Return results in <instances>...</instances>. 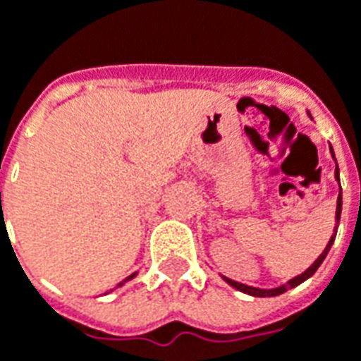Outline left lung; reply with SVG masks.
<instances>
[{
	"label": "left lung",
	"mask_w": 361,
	"mask_h": 361,
	"mask_svg": "<svg viewBox=\"0 0 361 361\" xmlns=\"http://www.w3.org/2000/svg\"><path fill=\"white\" fill-rule=\"evenodd\" d=\"M331 154H333V158H334L333 147H331ZM334 162H336V158H334ZM334 178H336L338 185H341L338 164H336V170H334ZM341 212H342V189L338 191V199H336V214H334V222H336V224H334V234L331 235V240H329V243H326V247L323 250V253H321V255H319V257L313 261V265H311L310 269H305L302 274H298V276H294V279H290L286 284H282V286H276V288H255V286H247V284H242V282H235V280H232V279H226V276H222V279L226 280L228 284H230L232 288H235V290H240V292H243V294L255 295V298H274V295L284 294V292H286V290H290V288L300 286L302 282H305V280L310 279V276H313V274H315V271H317L319 267H321V263L325 261L326 253L331 251V245H333L334 238H336V228H338V222H341Z\"/></svg>",
	"instance_id": "left-lung-1"
}]
</instances>
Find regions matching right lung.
Returning <instances> with one entry per match:
<instances>
[{
    "label": "right lung",
    "instance_id": "obj_1",
    "mask_svg": "<svg viewBox=\"0 0 361 361\" xmlns=\"http://www.w3.org/2000/svg\"><path fill=\"white\" fill-rule=\"evenodd\" d=\"M135 276H137V272H133V274H131V276H127V279H126V280H123V282H119L118 286H123V284H126L127 280H131V279H135Z\"/></svg>",
    "mask_w": 361,
    "mask_h": 361
}]
</instances>
